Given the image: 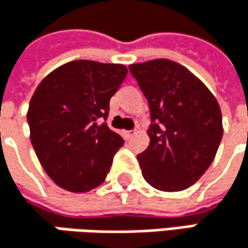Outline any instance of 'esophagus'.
Masks as SVG:
<instances>
[{
  "mask_svg": "<svg viewBox=\"0 0 248 248\" xmlns=\"http://www.w3.org/2000/svg\"><path fill=\"white\" fill-rule=\"evenodd\" d=\"M135 135H136V130H124V139H132Z\"/></svg>",
  "mask_w": 248,
  "mask_h": 248,
  "instance_id": "obj_1",
  "label": "esophagus"
}]
</instances>
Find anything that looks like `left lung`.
Instances as JSON below:
<instances>
[{
	"instance_id": "left-lung-1",
	"label": "left lung",
	"mask_w": 248,
	"mask_h": 248,
	"mask_svg": "<svg viewBox=\"0 0 248 248\" xmlns=\"http://www.w3.org/2000/svg\"><path fill=\"white\" fill-rule=\"evenodd\" d=\"M129 72L151 110V142L138 155L142 175L159 191H182L216 158L223 138L220 105L197 76L172 60L130 64Z\"/></svg>"
}]
</instances>
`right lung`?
<instances>
[{
    "label": "right lung",
    "instance_id": "obj_1",
    "mask_svg": "<svg viewBox=\"0 0 248 248\" xmlns=\"http://www.w3.org/2000/svg\"><path fill=\"white\" fill-rule=\"evenodd\" d=\"M126 75L124 64L75 60L37 86L27 112L30 139L60 188L87 192L105 181L124 139L97 119L108 118L109 100Z\"/></svg>",
    "mask_w": 248,
    "mask_h": 248
}]
</instances>
